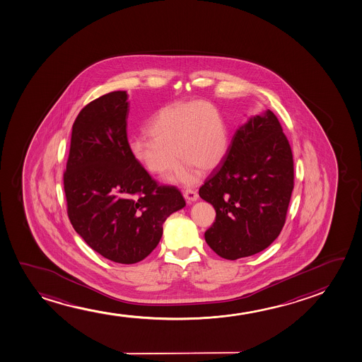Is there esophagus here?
Wrapping results in <instances>:
<instances>
[{
  "mask_svg": "<svg viewBox=\"0 0 362 362\" xmlns=\"http://www.w3.org/2000/svg\"><path fill=\"white\" fill-rule=\"evenodd\" d=\"M184 197L187 201V204H192L199 199V194L194 189H186L184 192Z\"/></svg>",
  "mask_w": 362,
  "mask_h": 362,
  "instance_id": "1",
  "label": "esophagus"
}]
</instances>
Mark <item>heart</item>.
Returning <instances> with one entry per match:
<instances>
[{
	"instance_id": "b5f03b06",
	"label": "heart",
	"mask_w": 362,
	"mask_h": 362,
	"mask_svg": "<svg viewBox=\"0 0 362 362\" xmlns=\"http://www.w3.org/2000/svg\"><path fill=\"white\" fill-rule=\"evenodd\" d=\"M146 133L150 138L136 136L129 141V153L135 163L158 177L177 165V153L184 163L168 178L171 184L194 185L197 168L212 171L228 151L227 125L209 103L163 107L148 120Z\"/></svg>"
}]
</instances>
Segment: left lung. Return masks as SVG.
Masks as SVG:
<instances>
[{
  "label": "left lung",
  "mask_w": 362,
  "mask_h": 362,
  "mask_svg": "<svg viewBox=\"0 0 362 362\" xmlns=\"http://www.w3.org/2000/svg\"><path fill=\"white\" fill-rule=\"evenodd\" d=\"M293 187L291 145L265 109L237 129L223 161L199 189L216 209V222L204 233L207 245L229 260L264 250L286 223Z\"/></svg>",
  "instance_id": "left-lung-1"
}]
</instances>
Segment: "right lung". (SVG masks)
<instances>
[{
	"label": "right lung",
	"mask_w": 362,
	"mask_h": 362,
	"mask_svg": "<svg viewBox=\"0 0 362 362\" xmlns=\"http://www.w3.org/2000/svg\"><path fill=\"white\" fill-rule=\"evenodd\" d=\"M127 114L122 90L83 107L71 127L64 192L71 223L86 243L107 259L134 264L156 248L163 222L186 202L134 161Z\"/></svg>",
	"instance_id": "1"
}]
</instances>
